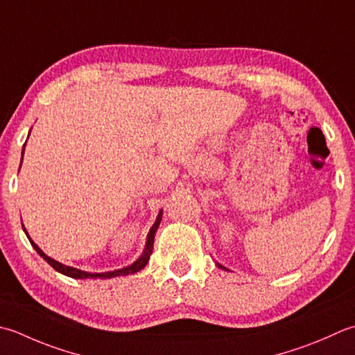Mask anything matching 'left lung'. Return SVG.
Masks as SVG:
<instances>
[{
  "instance_id": "8db88e82",
  "label": "left lung",
  "mask_w": 355,
  "mask_h": 355,
  "mask_svg": "<svg viewBox=\"0 0 355 355\" xmlns=\"http://www.w3.org/2000/svg\"><path fill=\"white\" fill-rule=\"evenodd\" d=\"M217 266H218V268H221V269H226L225 266H221V265H220V263H217Z\"/></svg>"
}]
</instances>
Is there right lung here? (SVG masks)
<instances>
[{"label": "right lung", "mask_w": 355, "mask_h": 355, "mask_svg": "<svg viewBox=\"0 0 355 355\" xmlns=\"http://www.w3.org/2000/svg\"><path fill=\"white\" fill-rule=\"evenodd\" d=\"M29 134H31V132H29ZM24 146H26V144H24ZM23 154H24V148H23ZM21 163H23V158H21ZM19 168H21V166H19ZM162 217H163V211H159L158 215H157L155 223L152 225L150 231H149V234H148V239H146V246H144V249H143L141 255L138 257V259H137L134 263H132V265L124 266V268H121V269L109 270V272H86V270H81V269H76V268H72V266L62 265V263L51 259V257L46 255L43 251H41L37 243H33V240L31 239V235L27 234L24 226H23V229H24L27 239H29L31 245L33 246L35 251H37L41 257H43V259H44V260L49 263V265H51L55 270H58L60 274L67 275V277H72V279H80V280H81V279H112V277L135 274V272H138V270H141L146 265H148L149 257H150V254H152V249H154V237H155V232H157V229H158V226H159V221H162Z\"/></svg>", "instance_id": "1"}]
</instances>
